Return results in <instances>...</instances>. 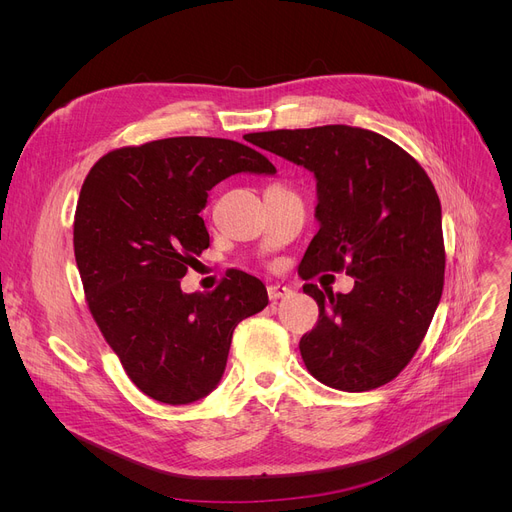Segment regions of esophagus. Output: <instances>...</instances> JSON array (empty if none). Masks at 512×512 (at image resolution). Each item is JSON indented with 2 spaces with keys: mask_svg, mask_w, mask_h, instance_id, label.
Listing matches in <instances>:
<instances>
[{
  "mask_svg": "<svg viewBox=\"0 0 512 512\" xmlns=\"http://www.w3.org/2000/svg\"><path fill=\"white\" fill-rule=\"evenodd\" d=\"M292 290L288 288V286H284V284H272V286H267V297H270L272 301H278V299H282V297H288Z\"/></svg>",
  "mask_w": 512,
  "mask_h": 512,
  "instance_id": "1",
  "label": "esophagus"
}]
</instances>
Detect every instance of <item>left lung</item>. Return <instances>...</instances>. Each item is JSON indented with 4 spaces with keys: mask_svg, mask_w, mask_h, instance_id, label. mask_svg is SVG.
<instances>
[{
    "mask_svg": "<svg viewBox=\"0 0 512 512\" xmlns=\"http://www.w3.org/2000/svg\"><path fill=\"white\" fill-rule=\"evenodd\" d=\"M259 147L313 172L319 230L299 265L355 278L348 294L305 284L319 319L301 342L311 375L365 392L407 367L432 324L444 286L442 207L417 161L382 134L330 124L257 132Z\"/></svg>",
    "mask_w": 512,
    "mask_h": 512,
    "instance_id": "left-lung-1",
    "label": "left lung"
}]
</instances>
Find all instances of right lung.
<instances>
[{
    "instance_id": "obj_1",
    "label": "right lung",
    "mask_w": 512,
    "mask_h": 512,
    "mask_svg": "<svg viewBox=\"0 0 512 512\" xmlns=\"http://www.w3.org/2000/svg\"><path fill=\"white\" fill-rule=\"evenodd\" d=\"M242 172L276 168L236 141L174 137L103 155L80 188L74 257L89 309L134 386L166 405L218 388L234 328L267 305L245 272L213 292L180 288L209 247L207 191Z\"/></svg>"
}]
</instances>
